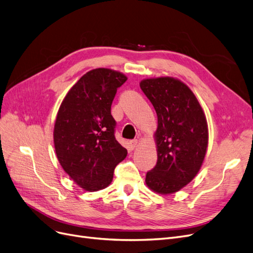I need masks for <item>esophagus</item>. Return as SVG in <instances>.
Here are the masks:
<instances>
[{"label": "esophagus", "instance_id": "1", "mask_svg": "<svg viewBox=\"0 0 253 253\" xmlns=\"http://www.w3.org/2000/svg\"><path fill=\"white\" fill-rule=\"evenodd\" d=\"M137 144H138L137 139H132V141H129V148L131 149V150H133V149L137 146Z\"/></svg>", "mask_w": 253, "mask_h": 253}]
</instances>
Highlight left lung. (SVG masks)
Instances as JSON below:
<instances>
[{
	"mask_svg": "<svg viewBox=\"0 0 253 253\" xmlns=\"http://www.w3.org/2000/svg\"><path fill=\"white\" fill-rule=\"evenodd\" d=\"M156 111L157 163L146 174L156 193L172 194L193 180L203 163L209 143L207 119L193 91L170 77L139 83Z\"/></svg>",
	"mask_w": 253,
	"mask_h": 253,
	"instance_id": "8db88e82",
	"label": "left lung"
}]
</instances>
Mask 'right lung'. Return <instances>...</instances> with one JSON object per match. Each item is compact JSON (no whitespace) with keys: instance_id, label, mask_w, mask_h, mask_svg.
<instances>
[{"instance_id":"1","label":"right lung","mask_w":253,"mask_h":253,"mask_svg":"<svg viewBox=\"0 0 253 253\" xmlns=\"http://www.w3.org/2000/svg\"><path fill=\"white\" fill-rule=\"evenodd\" d=\"M127 77L108 69L89 71L62 101L54 127L55 151L63 170L82 189L106 188L127 150L115 136L111 104Z\"/></svg>"}]
</instances>
